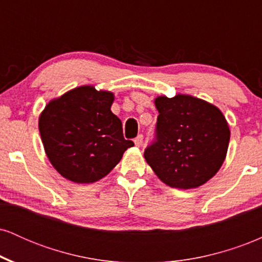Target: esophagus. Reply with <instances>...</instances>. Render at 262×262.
<instances>
[{"instance_id": "34e87169", "label": "esophagus", "mask_w": 262, "mask_h": 262, "mask_svg": "<svg viewBox=\"0 0 262 262\" xmlns=\"http://www.w3.org/2000/svg\"><path fill=\"white\" fill-rule=\"evenodd\" d=\"M134 144L137 146L143 145V135H138V137L134 139Z\"/></svg>"}]
</instances>
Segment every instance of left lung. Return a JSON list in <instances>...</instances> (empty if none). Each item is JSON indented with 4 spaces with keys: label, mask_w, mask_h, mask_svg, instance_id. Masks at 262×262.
Returning a JSON list of instances; mask_svg holds the SVG:
<instances>
[{
    "label": "left lung",
    "mask_w": 262,
    "mask_h": 262,
    "mask_svg": "<svg viewBox=\"0 0 262 262\" xmlns=\"http://www.w3.org/2000/svg\"><path fill=\"white\" fill-rule=\"evenodd\" d=\"M155 106V141L144 158L170 187H200L225 160L230 139L227 119L219 108L189 95L159 96Z\"/></svg>",
    "instance_id": "8db88e82"
}]
</instances>
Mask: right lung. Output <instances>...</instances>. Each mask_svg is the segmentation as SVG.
I'll return each mask as SVG.
<instances>
[{"mask_svg": "<svg viewBox=\"0 0 262 262\" xmlns=\"http://www.w3.org/2000/svg\"><path fill=\"white\" fill-rule=\"evenodd\" d=\"M114 95L80 86L54 98L39 117L45 154L58 172L76 183L101 180L134 145L112 113Z\"/></svg>", "mask_w": 262, "mask_h": 262, "instance_id": "1", "label": "right lung"}]
</instances>
